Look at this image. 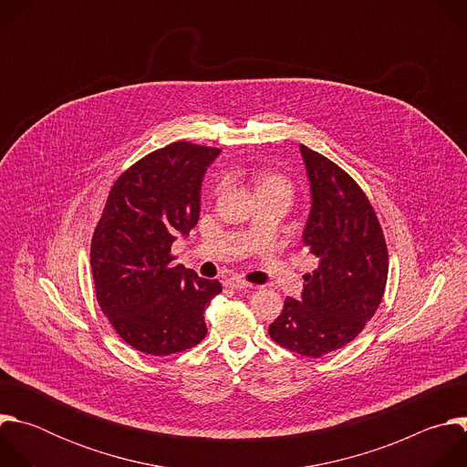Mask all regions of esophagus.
<instances>
[{"instance_id": "esophagus-1", "label": "esophagus", "mask_w": 467, "mask_h": 467, "mask_svg": "<svg viewBox=\"0 0 467 467\" xmlns=\"http://www.w3.org/2000/svg\"><path fill=\"white\" fill-rule=\"evenodd\" d=\"M225 285H227L229 288H236V290H242V288H253V285H251V283L244 281V279H242V277H238V275L229 277V279L225 281Z\"/></svg>"}]
</instances>
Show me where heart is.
I'll return each mask as SVG.
<instances>
[{
    "mask_svg": "<svg viewBox=\"0 0 467 467\" xmlns=\"http://www.w3.org/2000/svg\"><path fill=\"white\" fill-rule=\"evenodd\" d=\"M274 182H283L279 177L275 175H262L260 177V186H265V184H274Z\"/></svg>",
    "mask_w": 467,
    "mask_h": 467,
    "instance_id": "heart-1",
    "label": "heart"
}]
</instances>
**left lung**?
I'll return each instance as SVG.
<instances>
[{"label": "left lung", "instance_id": "left-lung-1", "mask_svg": "<svg viewBox=\"0 0 467 467\" xmlns=\"http://www.w3.org/2000/svg\"><path fill=\"white\" fill-rule=\"evenodd\" d=\"M312 207L303 231L317 270L301 299L286 297L270 337L303 357H323L353 342L377 312L388 279V249L369 199L338 164L301 146Z\"/></svg>", "mask_w": 467, "mask_h": 467}]
</instances>
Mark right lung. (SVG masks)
<instances>
[{"label":"right lung","instance_id":"right-lung-1","mask_svg":"<svg viewBox=\"0 0 467 467\" xmlns=\"http://www.w3.org/2000/svg\"><path fill=\"white\" fill-rule=\"evenodd\" d=\"M218 148L173 142L112 184L90 245L96 297L123 342L146 355L186 351L207 337L218 281L173 265L171 244L199 220L202 181Z\"/></svg>","mask_w":467,"mask_h":467}]
</instances>
